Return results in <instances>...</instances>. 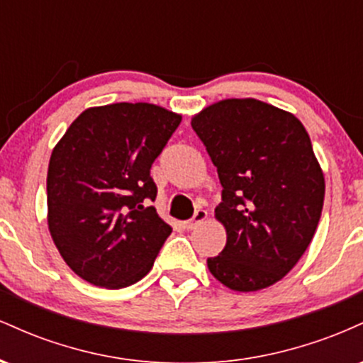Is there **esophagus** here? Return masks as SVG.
Here are the masks:
<instances>
[{
	"mask_svg": "<svg viewBox=\"0 0 363 363\" xmlns=\"http://www.w3.org/2000/svg\"><path fill=\"white\" fill-rule=\"evenodd\" d=\"M206 216H208V213L205 210H196V213H194V216L191 220H187V222H184V227L187 228V230H191V228H194V227H198L199 223H203L206 220Z\"/></svg>",
	"mask_w": 363,
	"mask_h": 363,
	"instance_id": "34e87169",
	"label": "esophagus"
}]
</instances>
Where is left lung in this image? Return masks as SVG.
<instances>
[{"mask_svg":"<svg viewBox=\"0 0 363 363\" xmlns=\"http://www.w3.org/2000/svg\"><path fill=\"white\" fill-rule=\"evenodd\" d=\"M218 172L215 215L227 244L208 269L228 289L281 280L309 247L324 203V176L309 135L290 112L256 99H227L191 121Z\"/></svg>","mask_w":363,"mask_h":363,"instance_id":"8db88e82","label":"left lung"}]
</instances>
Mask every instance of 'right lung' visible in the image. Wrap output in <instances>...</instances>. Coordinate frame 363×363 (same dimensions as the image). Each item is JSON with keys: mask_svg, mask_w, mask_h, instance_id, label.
Returning <instances> with one entry per match:
<instances>
[{"mask_svg": "<svg viewBox=\"0 0 363 363\" xmlns=\"http://www.w3.org/2000/svg\"><path fill=\"white\" fill-rule=\"evenodd\" d=\"M181 116L153 104H111L83 111L52 150L48 223L78 277L124 289L152 269L172 232L157 213L155 158Z\"/></svg>", "mask_w": 363, "mask_h": 363, "instance_id": "add662e5", "label": "right lung"}]
</instances>
